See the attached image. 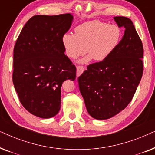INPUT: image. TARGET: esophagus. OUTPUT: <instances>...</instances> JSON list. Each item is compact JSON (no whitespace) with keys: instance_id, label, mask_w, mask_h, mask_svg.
<instances>
[{"instance_id":"34e87169","label":"esophagus","mask_w":155,"mask_h":155,"mask_svg":"<svg viewBox=\"0 0 155 155\" xmlns=\"http://www.w3.org/2000/svg\"><path fill=\"white\" fill-rule=\"evenodd\" d=\"M84 71V68L83 66H77V77H79V76L81 75V74L83 73Z\"/></svg>"}]
</instances>
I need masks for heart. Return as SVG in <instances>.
<instances>
[{"label": "heart", "mask_w": 155, "mask_h": 155, "mask_svg": "<svg viewBox=\"0 0 155 155\" xmlns=\"http://www.w3.org/2000/svg\"><path fill=\"white\" fill-rule=\"evenodd\" d=\"M120 39L121 31L118 26L94 20L76 27L75 35L65 34L62 44L65 54L71 58H77L88 53L78 61L84 64L93 58L96 61L107 59L117 48Z\"/></svg>", "instance_id": "obj_1"}]
</instances>
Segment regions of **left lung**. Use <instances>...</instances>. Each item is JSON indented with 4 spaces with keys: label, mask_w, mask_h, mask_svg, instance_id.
<instances>
[{
    "label": "left lung",
    "mask_w": 155,
    "mask_h": 155,
    "mask_svg": "<svg viewBox=\"0 0 155 155\" xmlns=\"http://www.w3.org/2000/svg\"><path fill=\"white\" fill-rule=\"evenodd\" d=\"M114 19L125 28L117 48L107 59L88 65L78 79L87 112L97 120L113 117L128 105L143 73V46L134 25L126 17Z\"/></svg>",
    "instance_id": "obj_1"
}]
</instances>
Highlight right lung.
<instances>
[{
	"label": "right lung",
	"instance_id": "obj_1",
	"mask_svg": "<svg viewBox=\"0 0 155 155\" xmlns=\"http://www.w3.org/2000/svg\"><path fill=\"white\" fill-rule=\"evenodd\" d=\"M73 20L71 13L35 15L16 41L14 87L23 107L37 117L56 116L61 108L63 82L75 80L76 68L65 55L62 44Z\"/></svg>",
	"mask_w": 155,
	"mask_h": 155
}]
</instances>
